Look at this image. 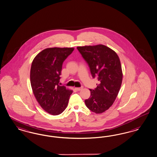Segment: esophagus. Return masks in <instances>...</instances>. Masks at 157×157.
<instances>
[{
  "mask_svg": "<svg viewBox=\"0 0 157 157\" xmlns=\"http://www.w3.org/2000/svg\"><path fill=\"white\" fill-rule=\"evenodd\" d=\"M82 87H76L75 88V89H76V90H77V91H81V90H82Z\"/></svg>",
  "mask_w": 157,
  "mask_h": 157,
  "instance_id": "obj_1",
  "label": "esophagus"
}]
</instances>
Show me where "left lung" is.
<instances>
[{
    "label": "left lung",
    "mask_w": 157,
    "mask_h": 157,
    "mask_svg": "<svg viewBox=\"0 0 157 157\" xmlns=\"http://www.w3.org/2000/svg\"><path fill=\"white\" fill-rule=\"evenodd\" d=\"M88 64L93 78L99 81L90 97L85 100L87 108L102 113L113 105L119 92L123 79L120 59L113 50L102 44L77 47Z\"/></svg>",
    "instance_id": "8db88e82"
}]
</instances>
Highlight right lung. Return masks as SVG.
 Masks as SVG:
<instances>
[{
    "instance_id": "right-lung-1",
    "label": "right lung",
    "mask_w": 157,
    "mask_h": 157,
    "mask_svg": "<svg viewBox=\"0 0 157 157\" xmlns=\"http://www.w3.org/2000/svg\"><path fill=\"white\" fill-rule=\"evenodd\" d=\"M74 48H49L33 60L30 82L35 98L42 108L52 115L62 113L73 91L59 86L62 64Z\"/></svg>"
}]
</instances>
